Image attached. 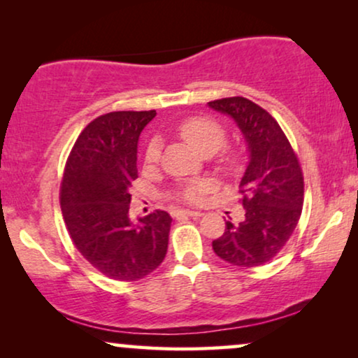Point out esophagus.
<instances>
[{"label": "esophagus", "instance_id": "esophagus-1", "mask_svg": "<svg viewBox=\"0 0 358 358\" xmlns=\"http://www.w3.org/2000/svg\"><path fill=\"white\" fill-rule=\"evenodd\" d=\"M176 217H194V218H200L202 217V212H195V210H176L174 212Z\"/></svg>", "mask_w": 358, "mask_h": 358}]
</instances>
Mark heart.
I'll return each instance as SVG.
<instances>
[{
  "label": "heart",
  "mask_w": 358,
  "mask_h": 358,
  "mask_svg": "<svg viewBox=\"0 0 358 358\" xmlns=\"http://www.w3.org/2000/svg\"><path fill=\"white\" fill-rule=\"evenodd\" d=\"M178 131L185 143L192 146L200 155L210 156L222 148L227 140L224 129L218 122L208 117H189L182 120L178 127ZM161 156V141L158 138H151L145 151V163L153 166L159 161ZM222 163L224 168H231L236 163V156L231 153H224L222 156ZM212 189V180H194V182L182 184L176 190V197L187 200L190 203H199L208 190Z\"/></svg>",
  "instance_id": "heart-1"
}]
</instances>
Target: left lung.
Returning <instances> with one entry per match:
<instances>
[{
    "label": "left lung",
    "mask_w": 358,
    "mask_h": 358,
    "mask_svg": "<svg viewBox=\"0 0 358 358\" xmlns=\"http://www.w3.org/2000/svg\"><path fill=\"white\" fill-rule=\"evenodd\" d=\"M208 106L236 122L249 153L239 182L244 218L227 220L213 251L233 266H262L280 252L300 220L305 192L300 163L280 125L261 106L239 96Z\"/></svg>",
    "instance_id": "left-lung-1"
}]
</instances>
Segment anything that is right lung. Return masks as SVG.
Wrapping results in <instances>:
<instances>
[{
    "instance_id": "add662e5",
    "label": "right lung",
    "mask_w": 358,
    "mask_h": 358,
    "mask_svg": "<svg viewBox=\"0 0 358 358\" xmlns=\"http://www.w3.org/2000/svg\"><path fill=\"white\" fill-rule=\"evenodd\" d=\"M155 115L156 110H120L97 117L78 136L63 173L60 205L71 241L114 280L143 278L168 251V212L155 210L138 223L129 217L138 138Z\"/></svg>"
}]
</instances>
